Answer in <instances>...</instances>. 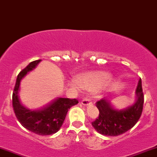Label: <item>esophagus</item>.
Segmentation results:
<instances>
[{"label": "esophagus", "mask_w": 157, "mask_h": 157, "mask_svg": "<svg viewBox=\"0 0 157 157\" xmlns=\"http://www.w3.org/2000/svg\"><path fill=\"white\" fill-rule=\"evenodd\" d=\"M91 103V102H90V99H88V98H85L82 99V104L84 105H88L89 104Z\"/></svg>", "instance_id": "34e87169"}]
</instances>
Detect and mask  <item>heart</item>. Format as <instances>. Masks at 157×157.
<instances>
[{"instance_id": "b5f03b06", "label": "heart", "mask_w": 157, "mask_h": 157, "mask_svg": "<svg viewBox=\"0 0 157 157\" xmlns=\"http://www.w3.org/2000/svg\"><path fill=\"white\" fill-rule=\"evenodd\" d=\"M109 78V74L104 72H87L80 78V85L83 88L95 89L107 82Z\"/></svg>"}]
</instances>
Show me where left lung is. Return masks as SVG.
<instances>
[{"instance_id":"8db88e82","label":"left lung","mask_w":157,"mask_h":157,"mask_svg":"<svg viewBox=\"0 0 157 157\" xmlns=\"http://www.w3.org/2000/svg\"><path fill=\"white\" fill-rule=\"evenodd\" d=\"M136 102L124 109H115L110 102L102 99L96 102L99 109V117L91 123L94 129L100 134L117 136L126 132L136 125L141 115L144 105V94L140 78L136 89Z\"/></svg>"}]
</instances>
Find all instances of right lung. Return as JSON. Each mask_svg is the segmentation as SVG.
Masks as SVG:
<instances>
[{
    "instance_id": "right-lung-1",
    "label": "right lung",
    "mask_w": 157,
    "mask_h": 157,
    "mask_svg": "<svg viewBox=\"0 0 157 157\" xmlns=\"http://www.w3.org/2000/svg\"><path fill=\"white\" fill-rule=\"evenodd\" d=\"M41 60L31 62L18 75L13 93V107L18 121L25 129L40 136H49L60 129L69 109L78 103V101L76 99L59 97L45 107L36 110H31L21 104L18 97L21 80Z\"/></svg>"
}]
</instances>
